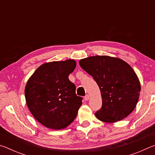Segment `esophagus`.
Returning <instances> with one entry per match:
<instances>
[{"mask_svg":"<svg viewBox=\"0 0 155 155\" xmlns=\"http://www.w3.org/2000/svg\"><path fill=\"white\" fill-rule=\"evenodd\" d=\"M89 99H90V96H89L88 94H87V95H85V96L84 97V100H85V101H88Z\"/></svg>","mask_w":155,"mask_h":155,"instance_id":"1","label":"esophagus"}]
</instances>
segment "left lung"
Listing matches in <instances>:
<instances>
[{"label":"left lung","instance_id":"8db88e82","mask_svg":"<svg viewBox=\"0 0 155 155\" xmlns=\"http://www.w3.org/2000/svg\"><path fill=\"white\" fill-rule=\"evenodd\" d=\"M81 67L92 76L102 96V107L95 114L102 122H116L135 109L141 85L134 70L122 59L92 56L81 59Z\"/></svg>","mask_w":155,"mask_h":155}]
</instances>
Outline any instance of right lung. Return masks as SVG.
I'll list each match as a JSON object with an SVG mask.
<instances>
[{"instance_id":"add662e5","label":"right lung","mask_w":155,"mask_h":155,"mask_svg":"<svg viewBox=\"0 0 155 155\" xmlns=\"http://www.w3.org/2000/svg\"><path fill=\"white\" fill-rule=\"evenodd\" d=\"M74 59L40 65L26 85V103L33 117L48 128L60 130L74 121L82 104L76 86L68 78L75 69Z\"/></svg>"}]
</instances>
